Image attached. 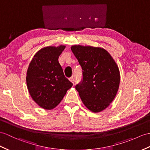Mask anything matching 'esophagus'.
Masks as SVG:
<instances>
[{
	"label": "esophagus",
	"mask_w": 150,
	"mask_h": 150,
	"mask_svg": "<svg viewBox=\"0 0 150 150\" xmlns=\"http://www.w3.org/2000/svg\"><path fill=\"white\" fill-rule=\"evenodd\" d=\"M69 81H70L71 82H72L73 83H74L75 82V78L74 77V76H71V77H70L69 79Z\"/></svg>",
	"instance_id": "34e87169"
}]
</instances>
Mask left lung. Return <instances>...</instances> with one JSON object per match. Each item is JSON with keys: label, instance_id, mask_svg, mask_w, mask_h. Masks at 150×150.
I'll list each match as a JSON object with an SVG mask.
<instances>
[{"label": "left lung", "instance_id": "8db88e82", "mask_svg": "<svg viewBox=\"0 0 150 150\" xmlns=\"http://www.w3.org/2000/svg\"><path fill=\"white\" fill-rule=\"evenodd\" d=\"M71 50L83 70V81L76 86V91L89 110L102 112L116 96L120 83L119 68L103 48L75 45Z\"/></svg>", "mask_w": 150, "mask_h": 150}]
</instances>
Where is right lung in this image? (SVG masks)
Instances as JSON below:
<instances>
[{"label": "right lung", "instance_id": "add662e5", "mask_svg": "<svg viewBox=\"0 0 150 150\" xmlns=\"http://www.w3.org/2000/svg\"><path fill=\"white\" fill-rule=\"evenodd\" d=\"M65 47L61 45L41 48L34 55L27 69L28 91L34 102L45 110L57 107L73 86L65 77L58 61Z\"/></svg>", "mask_w": 150, "mask_h": 150}]
</instances>
